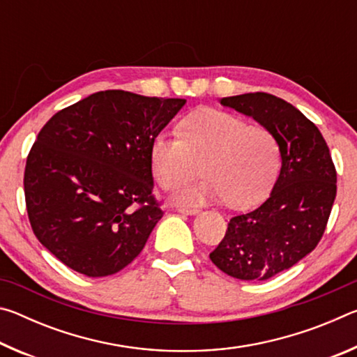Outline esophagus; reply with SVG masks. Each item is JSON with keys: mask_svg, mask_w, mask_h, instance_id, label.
I'll return each mask as SVG.
<instances>
[{"mask_svg": "<svg viewBox=\"0 0 357 357\" xmlns=\"http://www.w3.org/2000/svg\"><path fill=\"white\" fill-rule=\"evenodd\" d=\"M178 211H179V213L193 215V214L200 213V208H197V206H178Z\"/></svg>", "mask_w": 357, "mask_h": 357, "instance_id": "obj_1", "label": "esophagus"}]
</instances>
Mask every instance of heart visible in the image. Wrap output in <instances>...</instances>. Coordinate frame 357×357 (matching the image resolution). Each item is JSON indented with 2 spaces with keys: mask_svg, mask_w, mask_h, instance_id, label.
Here are the masks:
<instances>
[{
  "mask_svg": "<svg viewBox=\"0 0 357 357\" xmlns=\"http://www.w3.org/2000/svg\"><path fill=\"white\" fill-rule=\"evenodd\" d=\"M200 160L204 176L176 192L174 200L179 204L227 200L233 208H249L273 187L280 148L268 128L214 108L189 113L179 123V134L160 132L151 142V170L167 190L190 179Z\"/></svg>",
  "mask_w": 357,
  "mask_h": 357,
  "instance_id": "1",
  "label": "heart"
}]
</instances>
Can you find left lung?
Listing matches in <instances>:
<instances>
[{
  "label": "left lung",
  "mask_w": 357,
  "mask_h": 357,
  "mask_svg": "<svg viewBox=\"0 0 357 357\" xmlns=\"http://www.w3.org/2000/svg\"><path fill=\"white\" fill-rule=\"evenodd\" d=\"M223 107L252 116L279 142L282 168L261 206L234 215L211 261L239 280L263 282L315 249L337 195V172L328 144L310 119L268 93L231 96Z\"/></svg>",
  "instance_id": "obj_1"
}]
</instances>
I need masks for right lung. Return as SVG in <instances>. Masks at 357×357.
Listing matches in <instances>:
<instances>
[{
	"instance_id": "obj_1",
	"label": "right lung",
	"mask_w": 357,
	"mask_h": 357,
	"mask_svg": "<svg viewBox=\"0 0 357 357\" xmlns=\"http://www.w3.org/2000/svg\"><path fill=\"white\" fill-rule=\"evenodd\" d=\"M185 99L94 93L47 121L29 151L25 202L39 243L88 277L116 274L162 219L149 148Z\"/></svg>"
}]
</instances>
